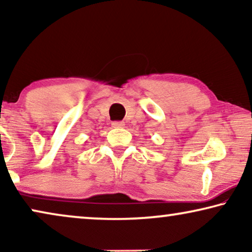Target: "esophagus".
I'll return each instance as SVG.
<instances>
[{
    "label": "esophagus",
    "instance_id": "esophagus-1",
    "mask_svg": "<svg viewBox=\"0 0 252 252\" xmlns=\"http://www.w3.org/2000/svg\"><path fill=\"white\" fill-rule=\"evenodd\" d=\"M112 127L113 128H124V127H125V124L123 122H113Z\"/></svg>",
    "mask_w": 252,
    "mask_h": 252
}]
</instances>
